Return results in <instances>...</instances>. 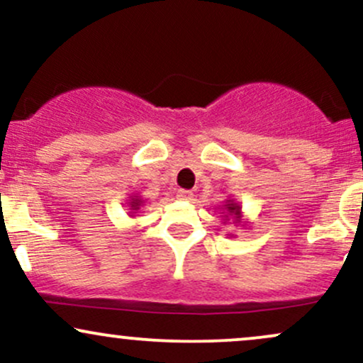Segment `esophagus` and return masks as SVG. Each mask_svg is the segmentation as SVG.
Wrapping results in <instances>:
<instances>
[{"instance_id":"obj_1","label":"esophagus","mask_w":363,"mask_h":363,"mask_svg":"<svg viewBox=\"0 0 363 363\" xmlns=\"http://www.w3.org/2000/svg\"><path fill=\"white\" fill-rule=\"evenodd\" d=\"M177 199H182V201H189V199H193V193H191V191H186V189H179L177 191Z\"/></svg>"}]
</instances>
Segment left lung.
I'll return each mask as SVG.
<instances>
[{
	"label": "left lung",
	"instance_id": "1",
	"mask_svg": "<svg viewBox=\"0 0 363 363\" xmlns=\"http://www.w3.org/2000/svg\"><path fill=\"white\" fill-rule=\"evenodd\" d=\"M225 208H227L228 215H234L235 220H240V206L237 205V203L232 201V199H227V205H225ZM225 220H227V216H225Z\"/></svg>",
	"mask_w": 363,
	"mask_h": 363
}]
</instances>
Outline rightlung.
Listing matches in <instances>:
<instances>
[{
  "mask_svg": "<svg viewBox=\"0 0 363 363\" xmlns=\"http://www.w3.org/2000/svg\"><path fill=\"white\" fill-rule=\"evenodd\" d=\"M141 203H143V201H141V198H138V196H131V201H129V210L138 211Z\"/></svg>",
  "mask_w": 363,
  "mask_h": 363,
  "instance_id": "right-lung-1",
  "label": "right lung"
}]
</instances>
